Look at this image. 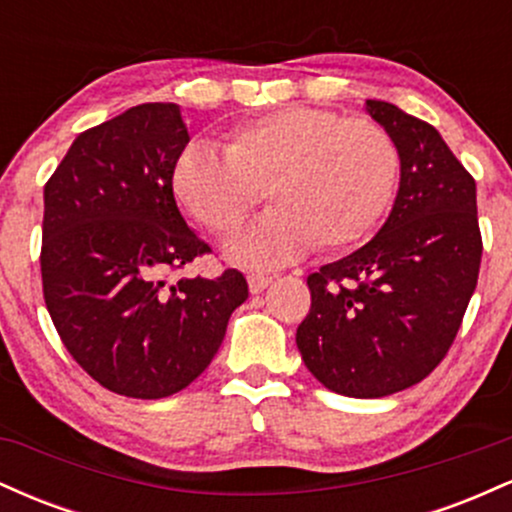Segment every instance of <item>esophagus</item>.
I'll use <instances>...</instances> for the list:
<instances>
[{"mask_svg": "<svg viewBox=\"0 0 512 512\" xmlns=\"http://www.w3.org/2000/svg\"><path fill=\"white\" fill-rule=\"evenodd\" d=\"M269 284H272V276H264V274H250L248 276V286H250L252 293L264 291Z\"/></svg>", "mask_w": 512, "mask_h": 512, "instance_id": "34e87169", "label": "esophagus"}]
</instances>
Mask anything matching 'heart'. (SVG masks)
<instances>
[{
    "instance_id": "obj_1",
    "label": "heart",
    "mask_w": 512,
    "mask_h": 512,
    "mask_svg": "<svg viewBox=\"0 0 512 512\" xmlns=\"http://www.w3.org/2000/svg\"><path fill=\"white\" fill-rule=\"evenodd\" d=\"M399 170V146L380 122L296 105L240 122L223 154L187 144L170 185L216 238L231 236L264 192L274 209L245 228L231 252L250 267H276L313 245L325 255L358 248L390 209Z\"/></svg>"
}]
</instances>
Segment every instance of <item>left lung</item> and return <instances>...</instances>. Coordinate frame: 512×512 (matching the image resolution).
<instances>
[{
    "instance_id": "left-lung-1",
    "label": "left lung",
    "mask_w": 512,
    "mask_h": 512,
    "mask_svg": "<svg viewBox=\"0 0 512 512\" xmlns=\"http://www.w3.org/2000/svg\"><path fill=\"white\" fill-rule=\"evenodd\" d=\"M402 156L399 192L370 243L308 276L296 344L310 373L346 397H387L431 375L477 289V185L438 129L366 101Z\"/></svg>"
}]
</instances>
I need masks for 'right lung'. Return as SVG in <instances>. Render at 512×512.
I'll return each mask as SVG.
<instances>
[{"mask_svg":"<svg viewBox=\"0 0 512 512\" xmlns=\"http://www.w3.org/2000/svg\"><path fill=\"white\" fill-rule=\"evenodd\" d=\"M187 142L178 105L144 103L81 132L45 182V305L74 361L117 395L161 399L190 385L248 298L238 269L166 284L211 252L170 185Z\"/></svg>","mask_w":512,"mask_h":512,"instance_id":"obj_1","label":"right lung"}]
</instances>
